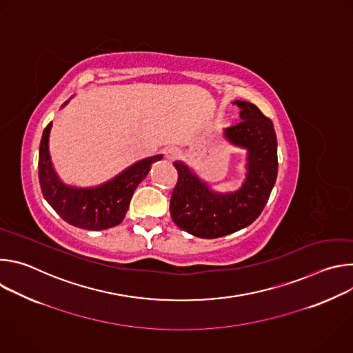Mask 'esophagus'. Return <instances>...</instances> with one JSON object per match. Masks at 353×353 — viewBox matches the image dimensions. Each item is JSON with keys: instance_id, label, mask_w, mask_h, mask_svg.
<instances>
[{"instance_id": "34e87169", "label": "esophagus", "mask_w": 353, "mask_h": 353, "mask_svg": "<svg viewBox=\"0 0 353 353\" xmlns=\"http://www.w3.org/2000/svg\"><path fill=\"white\" fill-rule=\"evenodd\" d=\"M163 154H165L166 159H169V161H174V159L180 158V155H181L180 149H179V148H174V146H169V148H166Z\"/></svg>"}]
</instances>
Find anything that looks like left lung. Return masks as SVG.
Returning <instances> with one entry per match:
<instances>
[{
    "instance_id": "1",
    "label": "left lung",
    "mask_w": 353,
    "mask_h": 353,
    "mask_svg": "<svg viewBox=\"0 0 353 353\" xmlns=\"http://www.w3.org/2000/svg\"><path fill=\"white\" fill-rule=\"evenodd\" d=\"M241 121L225 130L234 145L247 148V179L234 192L208 188L183 162H174L177 183L170 198L174 223L201 239H216L253 223L263 212L278 174L276 135L271 119L248 102L236 100Z\"/></svg>"
}]
</instances>
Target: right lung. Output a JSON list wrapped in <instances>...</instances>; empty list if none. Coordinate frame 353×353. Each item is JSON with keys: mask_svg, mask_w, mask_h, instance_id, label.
<instances>
[{"mask_svg": "<svg viewBox=\"0 0 353 353\" xmlns=\"http://www.w3.org/2000/svg\"><path fill=\"white\" fill-rule=\"evenodd\" d=\"M50 128L52 123L46 125L39 148V183L47 203L65 222L81 229L102 230L119 225L128 211L137 185L146 177L150 165L161 161L162 155L139 161L99 187H68L60 181L50 161Z\"/></svg>", "mask_w": 353, "mask_h": 353, "instance_id": "obj_1", "label": "right lung"}]
</instances>
